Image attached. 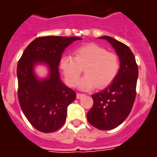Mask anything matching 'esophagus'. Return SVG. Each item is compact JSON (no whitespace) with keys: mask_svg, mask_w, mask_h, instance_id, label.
<instances>
[{"mask_svg":"<svg viewBox=\"0 0 157 157\" xmlns=\"http://www.w3.org/2000/svg\"><path fill=\"white\" fill-rule=\"evenodd\" d=\"M84 96H85V94H83V93H78V92L76 97H77L78 99H80V98H82V97H84Z\"/></svg>","mask_w":157,"mask_h":157,"instance_id":"esophagus-1","label":"esophagus"}]
</instances>
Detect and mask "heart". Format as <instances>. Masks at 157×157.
<instances>
[{"label": "heart", "mask_w": 157, "mask_h": 157, "mask_svg": "<svg viewBox=\"0 0 157 157\" xmlns=\"http://www.w3.org/2000/svg\"><path fill=\"white\" fill-rule=\"evenodd\" d=\"M59 68L70 87L77 84L84 68L85 76L79 81L78 87L81 89L90 90L96 86L104 88L110 85L119 74L120 62L115 53L90 43L75 50V57L62 56Z\"/></svg>", "instance_id": "heart-1"}]
</instances>
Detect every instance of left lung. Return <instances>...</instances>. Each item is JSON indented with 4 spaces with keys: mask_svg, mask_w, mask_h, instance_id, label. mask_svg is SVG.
Segmentation results:
<instances>
[{
    "mask_svg": "<svg viewBox=\"0 0 157 157\" xmlns=\"http://www.w3.org/2000/svg\"><path fill=\"white\" fill-rule=\"evenodd\" d=\"M107 40L120 57V68L117 77L101 92L92 94L93 105L87 112L90 124L101 130H110L122 124L129 115L136 98L138 68L129 47L108 36Z\"/></svg>",
    "mask_w": 157,
    "mask_h": 157,
    "instance_id": "8db88e82",
    "label": "left lung"
}]
</instances>
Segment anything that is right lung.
<instances>
[{
	"label": "right lung",
	"instance_id": "add662e5",
	"mask_svg": "<svg viewBox=\"0 0 157 157\" xmlns=\"http://www.w3.org/2000/svg\"><path fill=\"white\" fill-rule=\"evenodd\" d=\"M76 37L47 36L33 40L24 50L17 65L18 98L29 122L42 133H52L65 124L67 107L76 93L59 79L58 65L61 55ZM46 63L50 68L48 79L39 81L33 74V65Z\"/></svg>",
	"mask_w": 157,
	"mask_h": 157
}]
</instances>
